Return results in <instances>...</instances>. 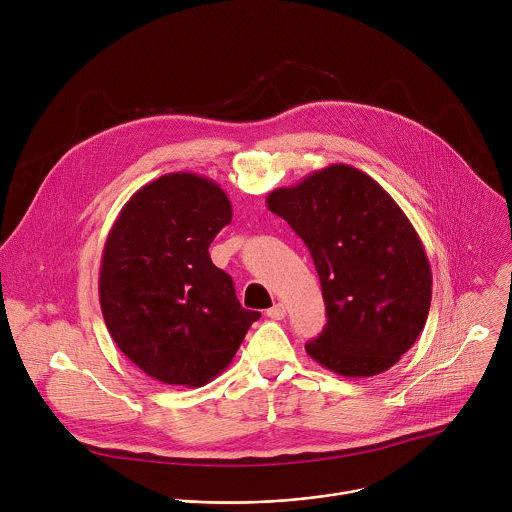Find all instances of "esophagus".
<instances>
[{"instance_id":"34e87169","label":"esophagus","mask_w":512,"mask_h":512,"mask_svg":"<svg viewBox=\"0 0 512 512\" xmlns=\"http://www.w3.org/2000/svg\"><path fill=\"white\" fill-rule=\"evenodd\" d=\"M266 316L272 318V320H282V318H286V306H284L282 302H278V304H274V306L266 312Z\"/></svg>"}]
</instances>
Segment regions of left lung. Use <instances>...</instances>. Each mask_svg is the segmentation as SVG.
Instances as JSON below:
<instances>
[{
	"label": "left lung",
	"mask_w": 512,
	"mask_h": 512,
	"mask_svg": "<svg viewBox=\"0 0 512 512\" xmlns=\"http://www.w3.org/2000/svg\"><path fill=\"white\" fill-rule=\"evenodd\" d=\"M266 206L304 240L320 278L328 322L306 344L308 356L346 378L394 366L422 332L432 298L424 246L400 206L348 164L276 188Z\"/></svg>",
	"instance_id": "8db88e82"
}]
</instances>
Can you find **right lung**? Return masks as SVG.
Returning a JSON list of instances; mask_svg holds the SVG:
<instances>
[{
    "mask_svg": "<svg viewBox=\"0 0 512 512\" xmlns=\"http://www.w3.org/2000/svg\"><path fill=\"white\" fill-rule=\"evenodd\" d=\"M230 222L232 204L214 180L172 172L142 186L106 238L98 286L108 332L164 384L216 378L260 318L240 306L208 252Z\"/></svg>",
    "mask_w": 512,
    "mask_h": 512,
    "instance_id": "add662e5",
    "label": "right lung"
}]
</instances>
